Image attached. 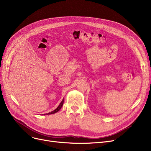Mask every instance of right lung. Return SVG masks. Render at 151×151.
I'll return each instance as SVG.
<instances>
[{"instance_id":"1","label":"right lung","mask_w":151,"mask_h":151,"mask_svg":"<svg viewBox=\"0 0 151 151\" xmlns=\"http://www.w3.org/2000/svg\"><path fill=\"white\" fill-rule=\"evenodd\" d=\"M63 101H64V99H63L62 100V101L60 102V105H59V106L55 109H54V111H51V113H46V114H54V113H57V112H58L59 111L60 109V108H62V106H63ZM45 115V114H44Z\"/></svg>"}]
</instances>
